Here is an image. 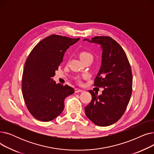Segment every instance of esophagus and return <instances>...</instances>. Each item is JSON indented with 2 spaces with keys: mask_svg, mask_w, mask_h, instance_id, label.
<instances>
[{
  "mask_svg": "<svg viewBox=\"0 0 154 154\" xmlns=\"http://www.w3.org/2000/svg\"><path fill=\"white\" fill-rule=\"evenodd\" d=\"M83 91L81 89H79V88H75V92L78 93V92H82Z\"/></svg>",
  "mask_w": 154,
  "mask_h": 154,
  "instance_id": "obj_1",
  "label": "esophagus"
}]
</instances>
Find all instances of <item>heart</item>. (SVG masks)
I'll return each mask as SVG.
<instances>
[{"mask_svg":"<svg viewBox=\"0 0 154 154\" xmlns=\"http://www.w3.org/2000/svg\"><path fill=\"white\" fill-rule=\"evenodd\" d=\"M79 57L80 59H81L82 61L86 60L87 59H93V55L87 51H82L79 54ZM83 77H85L84 76ZM76 80L78 83H81L82 82V78L81 77H77Z\"/></svg>","mask_w":154,"mask_h":154,"instance_id":"b5f03b06","label":"heart"}]
</instances>
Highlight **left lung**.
<instances>
[{
    "mask_svg": "<svg viewBox=\"0 0 154 154\" xmlns=\"http://www.w3.org/2000/svg\"><path fill=\"white\" fill-rule=\"evenodd\" d=\"M89 42L102 48V66L94 79V86L103 87L97 95L91 90L92 100L85 107L87 117L98 126H109L124 114L132 91V74L130 63L122 47L109 36H97Z\"/></svg>",
    "mask_w": 154,
    "mask_h": 154,
    "instance_id": "obj_1",
    "label": "left lung"
}]
</instances>
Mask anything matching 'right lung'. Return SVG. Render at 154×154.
<instances>
[{"label":"right lung","instance_id":"1","mask_svg":"<svg viewBox=\"0 0 154 154\" xmlns=\"http://www.w3.org/2000/svg\"><path fill=\"white\" fill-rule=\"evenodd\" d=\"M80 38L51 35L39 42L26 59L22 74V91L29 111L36 119L48 122L59 116L64 100L74 93L68 85L57 84L52 77L67 48Z\"/></svg>","mask_w":154,"mask_h":154}]
</instances>
